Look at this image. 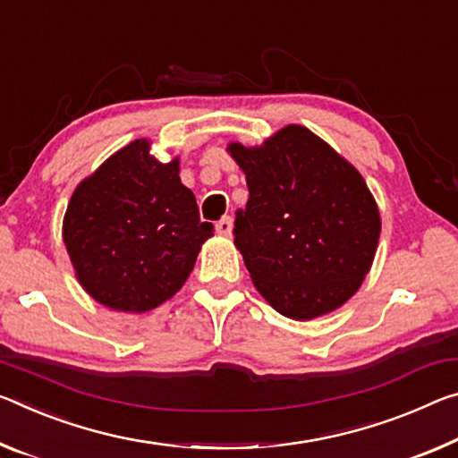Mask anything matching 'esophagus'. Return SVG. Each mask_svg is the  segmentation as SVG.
<instances>
[{
  "label": "esophagus",
  "mask_w": 458,
  "mask_h": 458,
  "mask_svg": "<svg viewBox=\"0 0 458 458\" xmlns=\"http://www.w3.org/2000/svg\"><path fill=\"white\" fill-rule=\"evenodd\" d=\"M232 226H234V222H232L230 216H226V217H222V220L216 224V232L220 236H230L232 234Z\"/></svg>",
  "instance_id": "obj_1"
}]
</instances>
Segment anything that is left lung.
<instances>
[{
  "label": "left lung",
  "mask_w": 458,
  "mask_h": 458,
  "mask_svg": "<svg viewBox=\"0 0 458 458\" xmlns=\"http://www.w3.org/2000/svg\"><path fill=\"white\" fill-rule=\"evenodd\" d=\"M249 201L234 244L259 293L293 320H311L357 293L373 265L381 217L354 166L303 126L260 147L228 144Z\"/></svg>",
  "instance_id": "1"
}]
</instances>
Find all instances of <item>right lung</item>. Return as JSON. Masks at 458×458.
<instances>
[{
    "mask_svg": "<svg viewBox=\"0 0 458 458\" xmlns=\"http://www.w3.org/2000/svg\"><path fill=\"white\" fill-rule=\"evenodd\" d=\"M214 226L179 179V158L161 163L147 138L130 142L72 191L63 220L79 283L118 311L155 310L193 271Z\"/></svg>",
    "mask_w": 458,
    "mask_h": 458,
    "instance_id": "add662e5",
    "label": "right lung"
}]
</instances>
